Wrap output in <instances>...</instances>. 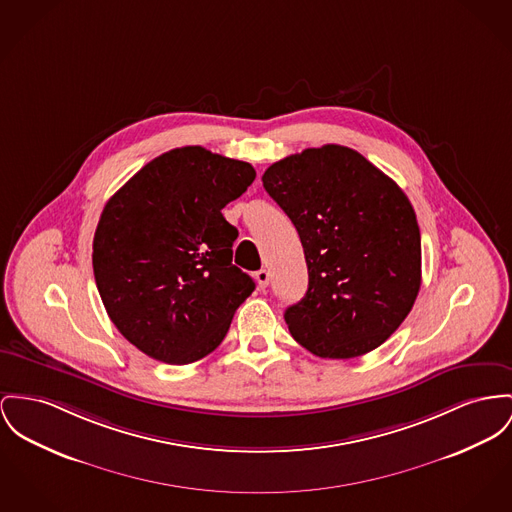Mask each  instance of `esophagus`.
Instances as JSON below:
<instances>
[{
	"instance_id": "obj_1",
	"label": "esophagus",
	"mask_w": 512,
	"mask_h": 512,
	"mask_svg": "<svg viewBox=\"0 0 512 512\" xmlns=\"http://www.w3.org/2000/svg\"><path fill=\"white\" fill-rule=\"evenodd\" d=\"M254 277L258 281L260 289H266L270 285V272L268 270H258V272L254 273Z\"/></svg>"
}]
</instances>
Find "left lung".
<instances>
[{
	"mask_svg": "<svg viewBox=\"0 0 512 512\" xmlns=\"http://www.w3.org/2000/svg\"><path fill=\"white\" fill-rule=\"evenodd\" d=\"M262 182L293 221L307 260V295L285 310L291 336L324 359L382 345L421 287V235L408 196L343 145L289 155Z\"/></svg>",
	"mask_w": 512,
	"mask_h": 512,
	"instance_id": "obj_1",
	"label": "left lung"
}]
</instances>
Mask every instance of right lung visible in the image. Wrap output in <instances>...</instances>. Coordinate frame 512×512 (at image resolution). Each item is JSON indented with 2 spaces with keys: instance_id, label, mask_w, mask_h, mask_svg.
<instances>
[{
  "instance_id": "obj_1",
  "label": "right lung",
  "mask_w": 512,
  "mask_h": 512,
  "mask_svg": "<svg viewBox=\"0 0 512 512\" xmlns=\"http://www.w3.org/2000/svg\"><path fill=\"white\" fill-rule=\"evenodd\" d=\"M254 178L250 163L190 145L147 163L104 205L97 289L118 332L145 355L186 365L227 336L256 285L233 266L239 231L221 209Z\"/></svg>"
}]
</instances>
